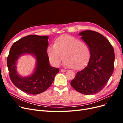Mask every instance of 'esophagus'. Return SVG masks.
Returning a JSON list of instances; mask_svg holds the SVG:
<instances>
[{
  "instance_id": "esophagus-1",
  "label": "esophagus",
  "mask_w": 123,
  "mask_h": 123,
  "mask_svg": "<svg viewBox=\"0 0 123 123\" xmlns=\"http://www.w3.org/2000/svg\"><path fill=\"white\" fill-rule=\"evenodd\" d=\"M66 71H67L66 70L63 69H61V72H66Z\"/></svg>"
}]
</instances>
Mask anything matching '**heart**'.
<instances>
[{
    "mask_svg": "<svg viewBox=\"0 0 123 123\" xmlns=\"http://www.w3.org/2000/svg\"><path fill=\"white\" fill-rule=\"evenodd\" d=\"M47 53L50 62L54 66L60 65L64 57L65 65L75 70L84 67L90 56L87 44L70 35L59 37L54 44L48 47Z\"/></svg>",
    "mask_w": 123,
    "mask_h": 123,
    "instance_id": "obj_1",
    "label": "heart"
}]
</instances>
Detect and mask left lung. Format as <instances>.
I'll use <instances>...</instances> for the list:
<instances>
[{
  "label": "left lung",
  "instance_id": "obj_1",
  "mask_svg": "<svg viewBox=\"0 0 123 123\" xmlns=\"http://www.w3.org/2000/svg\"><path fill=\"white\" fill-rule=\"evenodd\" d=\"M79 35L90 51L88 65L77 72L71 86L85 95H92L105 87L114 70V52L109 40L100 33L84 31Z\"/></svg>",
  "mask_w": 123,
  "mask_h": 123
}]
</instances>
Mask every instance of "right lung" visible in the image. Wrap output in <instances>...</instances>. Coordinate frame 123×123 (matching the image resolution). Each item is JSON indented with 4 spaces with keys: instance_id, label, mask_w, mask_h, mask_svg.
I'll return each mask as SVG.
<instances>
[{
    "instance_id": "add662e5",
    "label": "right lung",
    "mask_w": 123,
    "mask_h": 123,
    "mask_svg": "<svg viewBox=\"0 0 123 123\" xmlns=\"http://www.w3.org/2000/svg\"><path fill=\"white\" fill-rule=\"evenodd\" d=\"M48 36L32 35L25 36L14 43L7 57V66L13 84L22 91L29 94L41 93L49 88L59 69L52 67L47 54ZM34 55L37 59L34 73L28 77H21L17 73L16 62L21 55Z\"/></svg>"
}]
</instances>
